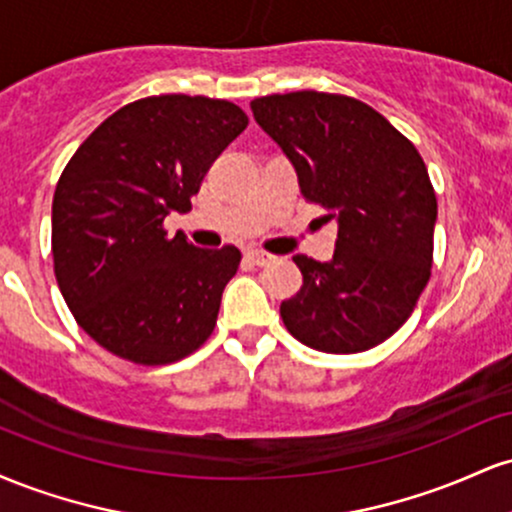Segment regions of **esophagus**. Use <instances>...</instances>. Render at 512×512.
Instances as JSON below:
<instances>
[{
    "label": "esophagus",
    "mask_w": 512,
    "mask_h": 512,
    "mask_svg": "<svg viewBox=\"0 0 512 512\" xmlns=\"http://www.w3.org/2000/svg\"><path fill=\"white\" fill-rule=\"evenodd\" d=\"M248 260L252 264H257V267H264V264H269L274 260V255H269V252H264V250H248Z\"/></svg>",
    "instance_id": "1"
}]
</instances>
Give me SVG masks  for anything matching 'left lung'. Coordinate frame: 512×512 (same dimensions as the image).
<instances>
[{
	"mask_svg": "<svg viewBox=\"0 0 512 512\" xmlns=\"http://www.w3.org/2000/svg\"><path fill=\"white\" fill-rule=\"evenodd\" d=\"M252 115L298 173L305 202L337 219L330 262L296 255L303 274L281 320L325 354L383 344L431 279L438 202L424 158L378 110L339 93L255 98Z\"/></svg>",
	"mask_w": 512,
	"mask_h": 512,
	"instance_id": "8db88e82",
	"label": "left lung"
}]
</instances>
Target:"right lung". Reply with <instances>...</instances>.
Segmentation results:
<instances>
[{
    "label": "right lung",
    "mask_w": 512,
    "mask_h": 512,
    "mask_svg": "<svg viewBox=\"0 0 512 512\" xmlns=\"http://www.w3.org/2000/svg\"><path fill=\"white\" fill-rule=\"evenodd\" d=\"M245 127L236 103L166 93L117 110L69 158L52 199V262L74 320L105 351L166 366L211 337L240 250L168 238L163 221L192 209Z\"/></svg>",
    "instance_id": "1"
}]
</instances>
